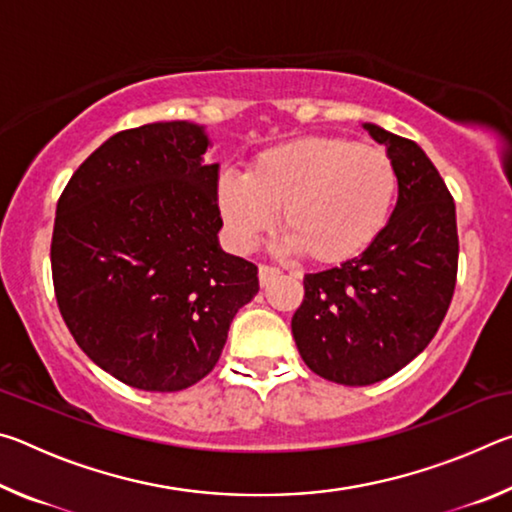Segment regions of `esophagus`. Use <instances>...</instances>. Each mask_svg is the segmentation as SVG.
Instances as JSON below:
<instances>
[{"label": "esophagus", "instance_id": "obj_1", "mask_svg": "<svg viewBox=\"0 0 512 512\" xmlns=\"http://www.w3.org/2000/svg\"><path fill=\"white\" fill-rule=\"evenodd\" d=\"M277 275H280V271H277V268L266 266V264H259V284H262V287H266L268 282L275 280Z\"/></svg>", "mask_w": 512, "mask_h": 512}]
</instances>
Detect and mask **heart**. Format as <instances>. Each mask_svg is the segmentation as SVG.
<instances>
[{
    "mask_svg": "<svg viewBox=\"0 0 512 512\" xmlns=\"http://www.w3.org/2000/svg\"><path fill=\"white\" fill-rule=\"evenodd\" d=\"M400 178L386 151L343 137H302L259 151L248 173L223 171L214 198L225 235L253 250L280 212L284 246L309 262H352L391 223Z\"/></svg>",
    "mask_w": 512,
    "mask_h": 512,
    "instance_id": "obj_1",
    "label": "heart"
}]
</instances>
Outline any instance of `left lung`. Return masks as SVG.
Here are the masks:
<instances>
[{
  "instance_id": "left-lung-1",
  "label": "left lung",
  "mask_w": 512,
  "mask_h": 512,
  "mask_svg": "<svg viewBox=\"0 0 512 512\" xmlns=\"http://www.w3.org/2000/svg\"><path fill=\"white\" fill-rule=\"evenodd\" d=\"M400 178L391 223L352 262L305 275L291 332L309 370L343 386H370L427 348L456 287V205L418 144L363 124Z\"/></svg>"
}]
</instances>
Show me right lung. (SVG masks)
<instances>
[{
  "label": "right lung",
  "mask_w": 512,
  "mask_h": 512,
  "mask_svg": "<svg viewBox=\"0 0 512 512\" xmlns=\"http://www.w3.org/2000/svg\"><path fill=\"white\" fill-rule=\"evenodd\" d=\"M205 126L158 121L103 142L58 198L51 273L74 341L140 391L194 386L219 361L257 266L219 246Z\"/></svg>",
  "instance_id": "obj_1"
}]
</instances>
